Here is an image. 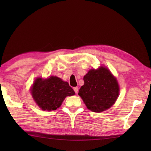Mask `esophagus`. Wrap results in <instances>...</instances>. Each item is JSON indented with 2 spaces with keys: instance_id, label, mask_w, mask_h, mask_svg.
<instances>
[{
  "instance_id": "34e87169",
  "label": "esophagus",
  "mask_w": 151,
  "mask_h": 151,
  "mask_svg": "<svg viewBox=\"0 0 151 151\" xmlns=\"http://www.w3.org/2000/svg\"><path fill=\"white\" fill-rule=\"evenodd\" d=\"M73 89H74V91H75L76 93H77L78 91V87H75L73 88Z\"/></svg>"
}]
</instances>
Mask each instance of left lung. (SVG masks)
Masks as SVG:
<instances>
[{"instance_id":"left-lung-1","label":"left lung","mask_w":151,"mask_h":151,"mask_svg":"<svg viewBox=\"0 0 151 151\" xmlns=\"http://www.w3.org/2000/svg\"><path fill=\"white\" fill-rule=\"evenodd\" d=\"M84 81L78 95L89 110L97 113L104 111L116 101L119 86L116 78L106 67L89 70L84 76Z\"/></svg>"}]
</instances>
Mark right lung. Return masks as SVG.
<instances>
[{
    "instance_id": "1",
    "label": "right lung",
    "mask_w": 151,
    "mask_h": 151,
    "mask_svg": "<svg viewBox=\"0 0 151 151\" xmlns=\"http://www.w3.org/2000/svg\"><path fill=\"white\" fill-rule=\"evenodd\" d=\"M34 101L43 110H56L67 96L75 94L68 82L57 76H51L47 79L37 78L31 89Z\"/></svg>"
}]
</instances>
